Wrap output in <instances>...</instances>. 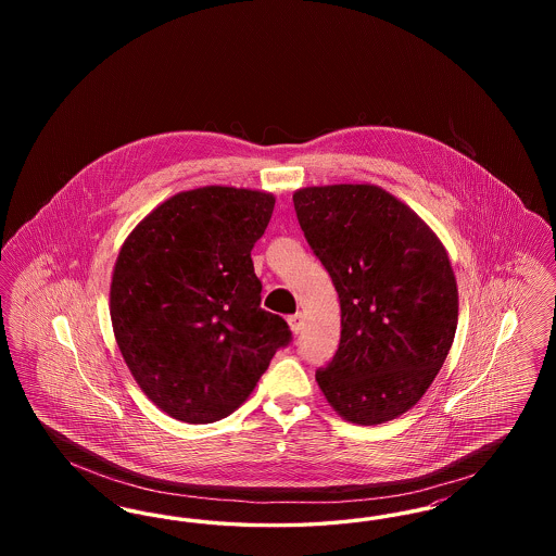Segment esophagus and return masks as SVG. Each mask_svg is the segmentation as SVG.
Here are the masks:
<instances>
[{
  "label": "esophagus",
  "instance_id": "esophagus-1",
  "mask_svg": "<svg viewBox=\"0 0 556 556\" xmlns=\"http://www.w3.org/2000/svg\"><path fill=\"white\" fill-rule=\"evenodd\" d=\"M288 325H290V329L293 333H300V331L304 329V317H302V313H295V315L288 317Z\"/></svg>",
  "mask_w": 556,
  "mask_h": 556
}]
</instances>
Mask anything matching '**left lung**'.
Wrapping results in <instances>:
<instances>
[{
	"label": "left lung",
	"instance_id": "obj_1",
	"mask_svg": "<svg viewBox=\"0 0 556 556\" xmlns=\"http://www.w3.org/2000/svg\"><path fill=\"white\" fill-rule=\"evenodd\" d=\"M293 206L340 295L342 338L317 383L350 424L413 408L442 369L458 323L448 252L424 218L383 187H302Z\"/></svg>",
	"mask_w": 556,
	"mask_h": 556
}]
</instances>
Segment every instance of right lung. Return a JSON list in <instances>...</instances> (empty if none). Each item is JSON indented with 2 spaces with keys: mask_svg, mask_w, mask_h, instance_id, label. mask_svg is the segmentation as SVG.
Instances as JSON below:
<instances>
[{
  "mask_svg": "<svg viewBox=\"0 0 556 556\" xmlns=\"http://www.w3.org/2000/svg\"><path fill=\"white\" fill-rule=\"evenodd\" d=\"M275 195L245 187L179 191L143 216L112 270L110 318L137 386L186 424L229 417L290 342L261 308L252 248Z\"/></svg>",
  "mask_w": 556,
  "mask_h": 556,
  "instance_id": "right-lung-1",
  "label": "right lung"
}]
</instances>
